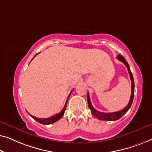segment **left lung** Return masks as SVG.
Wrapping results in <instances>:
<instances>
[{
    "label": "left lung",
    "instance_id": "left-lung-1",
    "mask_svg": "<svg viewBox=\"0 0 152 152\" xmlns=\"http://www.w3.org/2000/svg\"><path fill=\"white\" fill-rule=\"evenodd\" d=\"M117 59L119 60L120 61L122 62L125 64L126 67L127 68L128 72H129V76H130V79L132 80V94H131V98H130L129 102L127 106L125 107V108L121 110V111H118V112H112V113H104V112H98L96 109L94 108L92 104L91 103L90 98H89V92H87V102H88V106L89 108L90 109L91 114H93V116L96 117V118L99 119V120H102V121H116L119 118H121L122 116H123L124 114H126V112H127L128 110H129L130 107H131L132 102H133L134 100V78L133 75H132V73L130 70L129 64L126 61L125 58H124L123 56L121 54H118L117 56Z\"/></svg>",
    "mask_w": 152,
    "mask_h": 152
}]
</instances>
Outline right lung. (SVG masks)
I'll return each instance as SVG.
<instances>
[{"mask_svg": "<svg viewBox=\"0 0 152 152\" xmlns=\"http://www.w3.org/2000/svg\"><path fill=\"white\" fill-rule=\"evenodd\" d=\"M37 54H38H38H36L35 55V56H36L37 55ZM33 58H32V59H33ZM72 92V91H71V92H70L69 96H68L67 100H66V102H65V107H64V108L63 109V110H62V111H61V112L58 113V114H56L54 115V116L50 117V118H36V117L34 116H32V115H31V114H29V116H30L31 117V118L35 120V121H37L38 123H40V124H42V125H50V124H52V123H55V122L58 121V120H60V119H61V118H62V117H63L64 113H65V112L66 107H67V104L68 99H69V96H70V94H71Z\"/></svg>", "mask_w": 152, "mask_h": 152, "instance_id": "obj_1", "label": "right lung"}]
</instances>
